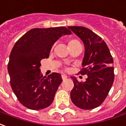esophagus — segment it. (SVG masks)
<instances>
[{"instance_id":"esophagus-1","label":"esophagus","mask_w":126,"mask_h":126,"mask_svg":"<svg viewBox=\"0 0 126 126\" xmlns=\"http://www.w3.org/2000/svg\"><path fill=\"white\" fill-rule=\"evenodd\" d=\"M62 79H63V81H65V79H67V77L66 76V75H62Z\"/></svg>"}]
</instances>
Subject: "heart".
Segmentation results:
<instances>
[{
    "label": "heart",
    "mask_w": 126,
    "mask_h": 126,
    "mask_svg": "<svg viewBox=\"0 0 126 126\" xmlns=\"http://www.w3.org/2000/svg\"><path fill=\"white\" fill-rule=\"evenodd\" d=\"M68 48H71V47H75V46L77 45H80L81 43L77 39H75V38H72V39H70L69 41H68Z\"/></svg>",
    "instance_id": "b5f03b06"
}]
</instances>
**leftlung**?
Wrapping results in <instances>:
<instances>
[{
    "mask_svg": "<svg viewBox=\"0 0 126 126\" xmlns=\"http://www.w3.org/2000/svg\"><path fill=\"white\" fill-rule=\"evenodd\" d=\"M68 28L84 42V57L82 69L78 74L88 76L83 83L72 77L74 87L70 93V98L79 108L92 110L104 102L113 84V58L105 41L92 31L83 26Z\"/></svg>",
    "mask_w": 126,
    "mask_h": 126,
    "instance_id": "left-lung-1",
    "label": "left lung"
}]
</instances>
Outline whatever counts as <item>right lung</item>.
I'll return each instance as SVG.
<instances>
[{
	"label": "right lung",
	"instance_id": "obj_1",
	"mask_svg": "<svg viewBox=\"0 0 126 126\" xmlns=\"http://www.w3.org/2000/svg\"><path fill=\"white\" fill-rule=\"evenodd\" d=\"M70 35L68 28H33L16 41L10 55L7 70L12 89L19 102L30 110L49 107L62 82L61 75L52 72L47 77L40 72V61L48 59L53 45L63 35Z\"/></svg>",
	"mask_w": 126,
	"mask_h": 126
}]
</instances>
